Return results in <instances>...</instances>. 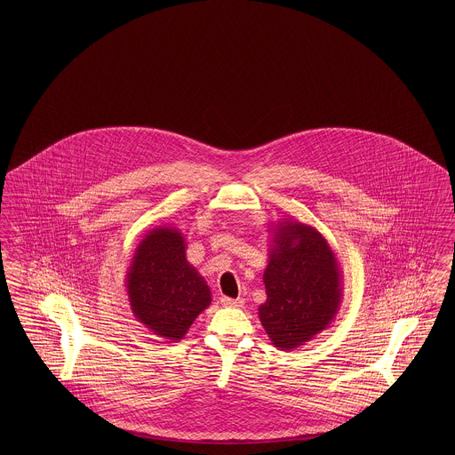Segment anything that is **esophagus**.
Here are the masks:
<instances>
[{"mask_svg": "<svg viewBox=\"0 0 455 455\" xmlns=\"http://www.w3.org/2000/svg\"><path fill=\"white\" fill-rule=\"evenodd\" d=\"M220 303L223 307H234V308H240L243 307V300L242 299H230V297H221Z\"/></svg>", "mask_w": 455, "mask_h": 455, "instance_id": "34e87169", "label": "esophagus"}]
</instances>
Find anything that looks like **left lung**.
<instances>
[{
    "label": "left lung",
    "mask_w": 455,
    "mask_h": 455,
    "mask_svg": "<svg viewBox=\"0 0 455 455\" xmlns=\"http://www.w3.org/2000/svg\"><path fill=\"white\" fill-rule=\"evenodd\" d=\"M259 318L270 342L295 350L331 327L340 310L342 270L325 236L302 221H276L263 272Z\"/></svg>",
    "instance_id": "1"
}]
</instances>
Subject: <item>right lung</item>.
I'll return each mask as SVG.
<instances>
[{"mask_svg":"<svg viewBox=\"0 0 455 455\" xmlns=\"http://www.w3.org/2000/svg\"><path fill=\"white\" fill-rule=\"evenodd\" d=\"M179 228L156 227L141 238L126 270V295L138 322L179 342L212 303L205 278L187 260Z\"/></svg>","mask_w":455,"mask_h":455,"instance_id":"1","label":"right lung"}]
</instances>
